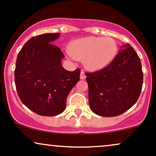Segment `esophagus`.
I'll use <instances>...</instances> for the list:
<instances>
[{"label": "esophagus", "instance_id": "esophagus-1", "mask_svg": "<svg viewBox=\"0 0 156 156\" xmlns=\"http://www.w3.org/2000/svg\"><path fill=\"white\" fill-rule=\"evenodd\" d=\"M80 78L81 80H83V79H85V78H86V75H85V73H84L83 70H81V72H80Z\"/></svg>", "mask_w": 156, "mask_h": 156}]
</instances>
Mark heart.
Listing matches in <instances>:
<instances>
[{"instance_id": "heart-1", "label": "heart", "mask_w": 156, "mask_h": 156, "mask_svg": "<svg viewBox=\"0 0 156 156\" xmlns=\"http://www.w3.org/2000/svg\"><path fill=\"white\" fill-rule=\"evenodd\" d=\"M68 51L73 58L83 59L86 67L96 70L106 67L115 58L118 45L110 37H89L73 42Z\"/></svg>"}]
</instances>
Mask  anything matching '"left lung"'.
Masks as SVG:
<instances>
[{
	"label": "left lung",
	"mask_w": 156,
	"mask_h": 156,
	"mask_svg": "<svg viewBox=\"0 0 156 156\" xmlns=\"http://www.w3.org/2000/svg\"><path fill=\"white\" fill-rule=\"evenodd\" d=\"M100 70L86 73L91 110L102 117H116L136 103L141 94L143 72L139 55L129 44Z\"/></svg>",
	"instance_id": "obj_1"
}]
</instances>
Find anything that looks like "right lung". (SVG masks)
Instances as JSON below:
<instances>
[{"mask_svg": "<svg viewBox=\"0 0 156 156\" xmlns=\"http://www.w3.org/2000/svg\"><path fill=\"white\" fill-rule=\"evenodd\" d=\"M60 33L32 37L23 45L16 61L15 82L17 94L27 108L41 116L58 115L66 108V100L80 79V70H66L64 53L51 43Z\"/></svg>", "mask_w": 156, "mask_h": 156, "instance_id": "add662e5", "label": "right lung"}]
</instances>
